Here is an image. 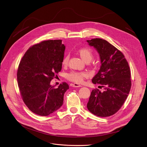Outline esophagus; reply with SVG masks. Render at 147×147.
Segmentation results:
<instances>
[{"label": "esophagus", "mask_w": 147, "mask_h": 147, "mask_svg": "<svg viewBox=\"0 0 147 147\" xmlns=\"http://www.w3.org/2000/svg\"><path fill=\"white\" fill-rule=\"evenodd\" d=\"M72 86H73V87H81V86L80 85V84H78L74 83V84H72Z\"/></svg>", "instance_id": "esophagus-1"}]
</instances>
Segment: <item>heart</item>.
Returning <instances> with one entry per match:
<instances>
[{
    "label": "heart",
    "instance_id": "obj_1",
    "mask_svg": "<svg viewBox=\"0 0 147 147\" xmlns=\"http://www.w3.org/2000/svg\"><path fill=\"white\" fill-rule=\"evenodd\" d=\"M78 53L83 60L86 61H90L93 58V51L88 47H82L78 50ZM69 56L66 55L62 60L63 66H67L69 63ZM88 74L86 71H71L66 74V77L68 80L75 82L80 84L83 82L84 80L87 78Z\"/></svg>",
    "mask_w": 147,
    "mask_h": 147
}]
</instances>
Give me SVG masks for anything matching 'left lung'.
I'll list each match as a JSON object with an SVG mask.
<instances>
[{"instance_id":"left-lung-1","label":"left lung","mask_w":147,"mask_h":147,"mask_svg":"<svg viewBox=\"0 0 147 147\" xmlns=\"http://www.w3.org/2000/svg\"><path fill=\"white\" fill-rule=\"evenodd\" d=\"M87 41L98 51L101 61L92 81L105 88L103 92L92 90L87 107L97 116H110L121 108L128 96L131 86L130 67L123 53L107 40L94 38Z\"/></svg>"}]
</instances>
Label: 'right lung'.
Listing matches in <instances>:
<instances>
[{"instance_id": "right-lung-1", "label": "right lung", "mask_w": 147, "mask_h": 147, "mask_svg": "<svg viewBox=\"0 0 147 147\" xmlns=\"http://www.w3.org/2000/svg\"><path fill=\"white\" fill-rule=\"evenodd\" d=\"M61 41L43 40L31 46L18 65L17 78L21 96L28 108L39 116H48L59 109L69 88L65 82L58 88L50 84L61 70L65 50Z\"/></svg>"}]
</instances>
